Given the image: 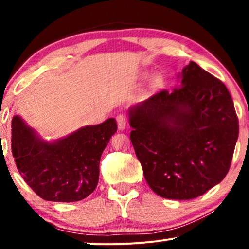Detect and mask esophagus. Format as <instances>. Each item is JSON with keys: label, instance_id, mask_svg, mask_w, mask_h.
Listing matches in <instances>:
<instances>
[{"label": "esophagus", "instance_id": "1", "mask_svg": "<svg viewBox=\"0 0 249 249\" xmlns=\"http://www.w3.org/2000/svg\"><path fill=\"white\" fill-rule=\"evenodd\" d=\"M117 124L119 130H124L125 125H127V118L124 114L117 115Z\"/></svg>", "mask_w": 249, "mask_h": 249}]
</instances>
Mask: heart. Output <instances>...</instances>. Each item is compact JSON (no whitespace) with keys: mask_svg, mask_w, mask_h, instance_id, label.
Here are the masks:
<instances>
[{"mask_svg":"<svg viewBox=\"0 0 249 249\" xmlns=\"http://www.w3.org/2000/svg\"><path fill=\"white\" fill-rule=\"evenodd\" d=\"M159 84H160V79H155L154 81H153V85H154V86H158Z\"/></svg>","mask_w":249,"mask_h":249,"instance_id":"heart-1","label":"heart"}]
</instances>
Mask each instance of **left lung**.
Returning a JSON list of instances; mask_svg holds the SVG:
<instances>
[{"label": "left lung", "instance_id": "1", "mask_svg": "<svg viewBox=\"0 0 249 249\" xmlns=\"http://www.w3.org/2000/svg\"><path fill=\"white\" fill-rule=\"evenodd\" d=\"M130 139L153 192L196 198L223 180L239 121L222 81L190 62L171 93L160 90L129 112Z\"/></svg>", "mask_w": 249, "mask_h": 249}]
</instances>
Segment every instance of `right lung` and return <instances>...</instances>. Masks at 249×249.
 Returning <instances> with one entry per match:
<instances>
[{
	"label": "right lung",
	"mask_w": 249,
	"mask_h": 249,
	"mask_svg": "<svg viewBox=\"0 0 249 249\" xmlns=\"http://www.w3.org/2000/svg\"><path fill=\"white\" fill-rule=\"evenodd\" d=\"M11 125L12 155L27 185L40 198L68 203L86 198L96 188L101 155L118 129L111 118L46 142L18 115Z\"/></svg>",
	"instance_id": "add662e5"
}]
</instances>
